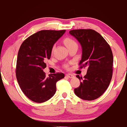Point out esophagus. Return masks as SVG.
Segmentation results:
<instances>
[{
    "label": "esophagus",
    "mask_w": 127,
    "mask_h": 127,
    "mask_svg": "<svg viewBox=\"0 0 127 127\" xmlns=\"http://www.w3.org/2000/svg\"><path fill=\"white\" fill-rule=\"evenodd\" d=\"M65 76L67 77L68 78H73L74 77V76L72 75V74H67V75H65Z\"/></svg>",
    "instance_id": "34e87169"
}]
</instances>
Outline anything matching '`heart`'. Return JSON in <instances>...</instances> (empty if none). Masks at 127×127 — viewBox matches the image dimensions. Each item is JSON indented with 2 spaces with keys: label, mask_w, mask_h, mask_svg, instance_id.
<instances>
[{
  "label": "heart",
  "mask_w": 127,
  "mask_h": 127,
  "mask_svg": "<svg viewBox=\"0 0 127 127\" xmlns=\"http://www.w3.org/2000/svg\"><path fill=\"white\" fill-rule=\"evenodd\" d=\"M64 43L66 47L68 48L71 47V46H73V45H77L76 42L73 39L71 38H65L64 40Z\"/></svg>",
  "instance_id": "heart-1"
}]
</instances>
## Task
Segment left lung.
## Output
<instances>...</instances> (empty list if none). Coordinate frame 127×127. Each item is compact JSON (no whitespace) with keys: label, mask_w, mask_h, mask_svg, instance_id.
Masks as SVG:
<instances>
[{"label":"left lung","mask_w":127,"mask_h":127,"mask_svg":"<svg viewBox=\"0 0 127 127\" xmlns=\"http://www.w3.org/2000/svg\"><path fill=\"white\" fill-rule=\"evenodd\" d=\"M78 40L82 48L80 68H88L84 78L77 75L81 81L74 90L75 94L85 100L100 97L108 88L113 72V54L106 40L92 29H78L69 32Z\"/></svg>","instance_id":"8db88e82"}]
</instances>
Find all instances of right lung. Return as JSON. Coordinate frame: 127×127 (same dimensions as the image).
<instances>
[{
	"label": "right lung",
	"mask_w": 127,
	"mask_h": 127,
	"mask_svg": "<svg viewBox=\"0 0 127 127\" xmlns=\"http://www.w3.org/2000/svg\"><path fill=\"white\" fill-rule=\"evenodd\" d=\"M65 30H41L23 42L18 51L16 77L20 88L32 101L43 103L54 96L56 83L64 78L57 73L46 76L43 70L45 60L50 59L54 43L64 34Z\"/></svg>",
	"instance_id": "right-lung-1"
}]
</instances>
